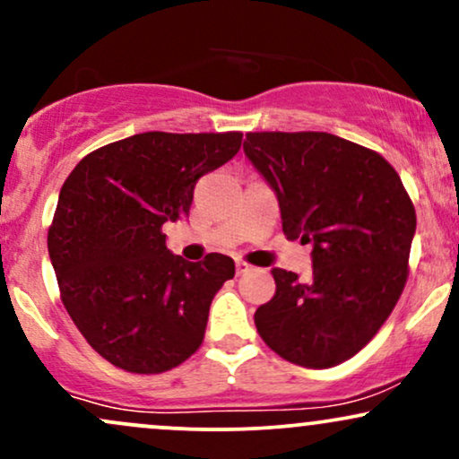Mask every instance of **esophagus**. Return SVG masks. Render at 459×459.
<instances>
[{"label": "esophagus", "mask_w": 459, "mask_h": 459, "mask_svg": "<svg viewBox=\"0 0 459 459\" xmlns=\"http://www.w3.org/2000/svg\"><path fill=\"white\" fill-rule=\"evenodd\" d=\"M235 267H237V273H239V276H241V273H246L247 270H250V265H247V263L241 261V259L235 261Z\"/></svg>", "instance_id": "esophagus-1"}]
</instances>
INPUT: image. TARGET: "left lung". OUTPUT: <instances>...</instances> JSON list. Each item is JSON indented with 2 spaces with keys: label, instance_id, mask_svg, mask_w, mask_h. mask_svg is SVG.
Here are the masks:
<instances>
[{
  "label": "left lung",
  "instance_id": "left-lung-1",
  "mask_svg": "<svg viewBox=\"0 0 459 459\" xmlns=\"http://www.w3.org/2000/svg\"><path fill=\"white\" fill-rule=\"evenodd\" d=\"M244 152L276 194L284 235L313 246L310 281L272 270L276 296L256 308V330L284 360L339 365L376 336L402 296L412 200L382 155L324 131L246 134Z\"/></svg>",
  "mask_w": 459,
  "mask_h": 459
}]
</instances>
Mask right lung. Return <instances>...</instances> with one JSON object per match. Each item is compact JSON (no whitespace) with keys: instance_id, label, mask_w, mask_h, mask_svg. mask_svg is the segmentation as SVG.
Returning <instances> with one entry per match:
<instances>
[{"instance_id":"add662e5","label":"right lung","mask_w":459,"mask_h":459,"mask_svg":"<svg viewBox=\"0 0 459 459\" xmlns=\"http://www.w3.org/2000/svg\"><path fill=\"white\" fill-rule=\"evenodd\" d=\"M239 146V131H146L86 155L62 186L47 235L51 265L73 324L114 367L161 373L203 343L235 261L172 255L161 226L187 218L198 178Z\"/></svg>"}]
</instances>
